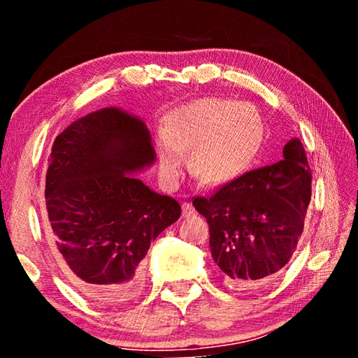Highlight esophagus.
Returning a JSON list of instances; mask_svg holds the SVG:
<instances>
[{"instance_id": "obj_1", "label": "esophagus", "mask_w": 358, "mask_h": 358, "mask_svg": "<svg viewBox=\"0 0 358 358\" xmlns=\"http://www.w3.org/2000/svg\"><path fill=\"white\" fill-rule=\"evenodd\" d=\"M181 208H183V217H189L192 215H196V210H194V207L189 202H183Z\"/></svg>"}]
</instances>
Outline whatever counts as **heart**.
Instances as JSON below:
<instances>
[{
    "label": "heart",
    "mask_w": 358,
    "mask_h": 358,
    "mask_svg": "<svg viewBox=\"0 0 358 358\" xmlns=\"http://www.w3.org/2000/svg\"><path fill=\"white\" fill-rule=\"evenodd\" d=\"M264 142V121L246 102L203 98L164 115L157 157L169 183L181 175L183 155L201 183L224 186L240 178L259 155Z\"/></svg>",
    "instance_id": "1"
}]
</instances>
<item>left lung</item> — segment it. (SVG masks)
Wrapping results in <instances>:
<instances>
[{
    "mask_svg": "<svg viewBox=\"0 0 358 358\" xmlns=\"http://www.w3.org/2000/svg\"><path fill=\"white\" fill-rule=\"evenodd\" d=\"M311 180L300 138H290L280 162L241 175L211 197H194L227 286L256 289L289 262L303 232Z\"/></svg>",
    "mask_w": 358,
    "mask_h": 358,
    "instance_id": "1",
    "label": "left lung"
}]
</instances>
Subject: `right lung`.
<instances>
[{
	"label": "right lung",
	"instance_id": "1",
	"mask_svg": "<svg viewBox=\"0 0 358 358\" xmlns=\"http://www.w3.org/2000/svg\"><path fill=\"white\" fill-rule=\"evenodd\" d=\"M155 161L147 124L118 107L85 115L53 142L47 235L63 275L98 305L134 299L151 241L181 215L134 175Z\"/></svg>",
	"mask_w": 358,
	"mask_h": 358
}]
</instances>
